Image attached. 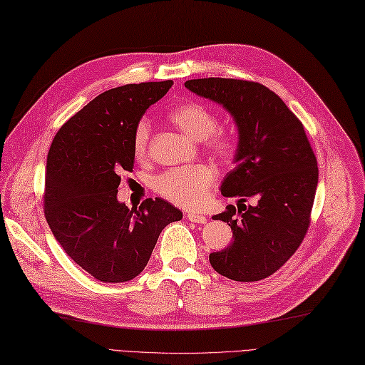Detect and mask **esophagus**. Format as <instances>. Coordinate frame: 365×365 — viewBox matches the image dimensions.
<instances>
[{
	"label": "esophagus",
	"mask_w": 365,
	"mask_h": 365,
	"mask_svg": "<svg viewBox=\"0 0 365 365\" xmlns=\"http://www.w3.org/2000/svg\"><path fill=\"white\" fill-rule=\"evenodd\" d=\"M187 220L192 221V222H196V224H205L207 222V218L204 215L201 213H196V212H192L187 215Z\"/></svg>",
	"instance_id": "1"
}]
</instances>
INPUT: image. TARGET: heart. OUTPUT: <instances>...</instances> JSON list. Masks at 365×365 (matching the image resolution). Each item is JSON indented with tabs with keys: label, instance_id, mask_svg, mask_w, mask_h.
<instances>
[{
	"label": "heart",
	"instance_id": "1",
	"mask_svg": "<svg viewBox=\"0 0 365 365\" xmlns=\"http://www.w3.org/2000/svg\"><path fill=\"white\" fill-rule=\"evenodd\" d=\"M172 123L193 141L207 143L209 150L221 160H230L236 150L235 138L229 133L215 132L218 120L212 110L200 103H182L173 107L169 113ZM150 136V125L147 120L136 124L133 136V149L138 156L147 150ZM215 173L209 165L195 164L182 169H173L163 173L156 180V190L165 200L185 209L202 205L209 198Z\"/></svg>",
	"mask_w": 365,
	"mask_h": 365
}]
</instances>
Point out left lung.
Listing matches in <instances>:
<instances>
[{"label": "left lung", "instance_id": "left-lung-1", "mask_svg": "<svg viewBox=\"0 0 365 365\" xmlns=\"http://www.w3.org/2000/svg\"><path fill=\"white\" fill-rule=\"evenodd\" d=\"M184 86L221 104L238 127L236 167L225 176L221 193L238 196L215 215L227 222L233 241L210 253L222 277L252 282L270 277L297 252L310 225L318 187V164L304 125L281 98L259 83L230 78H201ZM253 199V206L240 205Z\"/></svg>", "mask_w": 365, "mask_h": 365}]
</instances>
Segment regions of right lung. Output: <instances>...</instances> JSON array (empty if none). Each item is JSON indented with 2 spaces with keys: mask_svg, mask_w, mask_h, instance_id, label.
<instances>
[{
  "mask_svg": "<svg viewBox=\"0 0 365 365\" xmlns=\"http://www.w3.org/2000/svg\"><path fill=\"white\" fill-rule=\"evenodd\" d=\"M173 81L110 88L76 112L55 135L46 165L44 215L71 258L103 282L136 278L158 236L182 213L161 198L129 209L116 198L132 172L136 124Z\"/></svg>",
  "mask_w": 365,
  "mask_h": 365,
  "instance_id": "obj_1",
  "label": "right lung"
}]
</instances>
